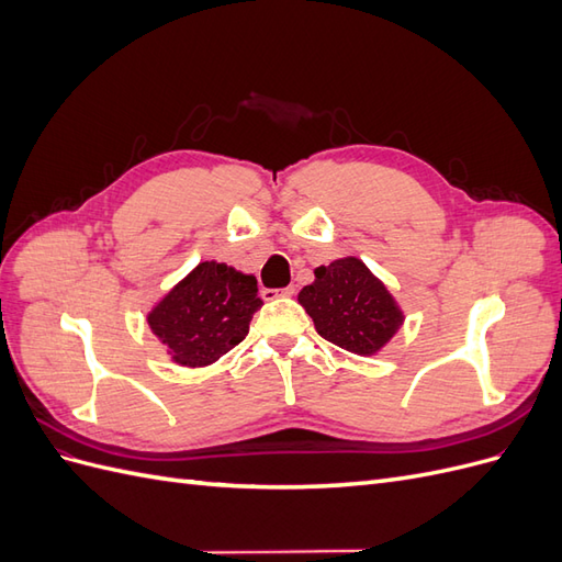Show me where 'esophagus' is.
Listing matches in <instances>:
<instances>
[{"label":"esophagus","mask_w":562,"mask_h":562,"mask_svg":"<svg viewBox=\"0 0 562 562\" xmlns=\"http://www.w3.org/2000/svg\"><path fill=\"white\" fill-rule=\"evenodd\" d=\"M262 295L267 300H271V297H291V295H295V285H285V288H281V291H265Z\"/></svg>","instance_id":"1"}]
</instances>
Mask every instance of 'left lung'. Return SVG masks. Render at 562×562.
Instances as JSON below:
<instances>
[{"label":"left lung","instance_id":"1","mask_svg":"<svg viewBox=\"0 0 562 562\" xmlns=\"http://www.w3.org/2000/svg\"><path fill=\"white\" fill-rule=\"evenodd\" d=\"M314 283L297 300L316 333L351 353H378L403 326V312L386 285L359 258L314 269Z\"/></svg>","mask_w":562,"mask_h":562}]
</instances>
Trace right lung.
<instances>
[{
    "instance_id": "obj_1",
    "label": "right lung",
    "mask_w": 562,
    "mask_h": 562,
    "mask_svg": "<svg viewBox=\"0 0 562 562\" xmlns=\"http://www.w3.org/2000/svg\"><path fill=\"white\" fill-rule=\"evenodd\" d=\"M260 307L255 277L211 260L173 285L147 323L178 366L203 368L241 342Z\"/></svg>"
}]
</instances>
